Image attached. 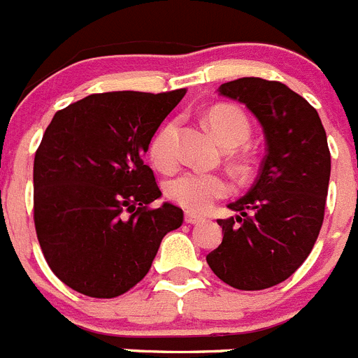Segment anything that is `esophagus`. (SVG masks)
I'll return each mask as SVG.
<instances>
[{
    "label": "esophagus",
    "mask_w": 358,
    "mask_h": 358,
    "mask_svg": "<svg viewBox=\"0 0 358 358\" xmlns=\"http://www.w3.org/2000/svg\"><path fill=\"white\" fill-rule=\"evenodd\" d=\"M185 220H186V224H201V222H204V217H201V215H195V213H186Z\"/></svg>",
    "instance_id": "esophagus-1"
}]
</instances>
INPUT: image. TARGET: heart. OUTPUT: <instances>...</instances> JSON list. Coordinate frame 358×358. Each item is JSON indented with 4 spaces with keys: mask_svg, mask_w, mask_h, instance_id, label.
<instances>
[{
    "mask_svg": "<svg viewBox=\"0 0 358 358\" xmlns=\"http://www.w3.org/2000/svg\"><path fill=\"white\" fill-rule=\"evenodd\" d=\"M208 127L224 147H238L251 136V123L238 107L215 106L206 115ZM177 122L170 120L157 129L148 145L152 163L159 170H170L177 161ZM164 194L177 206L194 213L206 211L218 199L229 194V182L218 173L185 170L164 185Z\"/></svg>",
    "mask_w": 358,
    "mask_h": 358,
    "instance_id": "heart-1",
    "label": "heart"
}]
</instances>
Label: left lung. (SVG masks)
Returning <instances> with one entry per match:
<instances>
[{"mask_svg": "<svg viewBox=\"0 0 358 358\" xmlns=\"http://www.w3.org/2000/svg\"><path fill=\"white\" fill-rule=\"evenodd\" d=\"M258 118L267 154L236 217L218 218L222 243L206 256L224 283L264 290L292 276L319 236L330 182V148L317 110L276 80L243 77L218 87Z\"/></svg>", "mask_w": 358, "mask_h": 358, "instance_id": "left-lung-1", "label": "left lung"}]
</instances>
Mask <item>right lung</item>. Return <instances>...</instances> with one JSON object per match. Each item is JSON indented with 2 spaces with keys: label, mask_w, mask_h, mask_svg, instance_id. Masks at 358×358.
Instances as JSON below:
<instances>
[{
  "label": "right lung",
  "mask_w": 358,
  "mask_h": 358,
  "mask_svg": "<svg viewBox=\"0 0 358 358\" xmlns=\"http://www.w3.org/2000/svg\"><path fill=\"white\" fill-rule=\"evenodd\" d=\"M186 90L110 91L57 110L34 159V224L59 280L109 299L147 276L159 243L182 224L148 164L152 136Z\"/></svg>",
  "instance_id": "obj_1"
}]
</instances>
